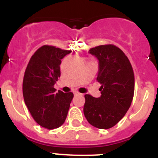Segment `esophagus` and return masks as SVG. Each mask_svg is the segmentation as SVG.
<instances>
[{
	"instance_id": "esophagus-1",
	"label": "esophagus",
	"mask_w": 158,
	"mask_h": 158,
	"mask_svg": "<svg viewBox=\"0 0 158 158\" xmlns=\"http://www.w3.org/2000/svg\"><path fill=\"white\" fill-rule=\"evenodd\" d=\"M74 95H81V93H79L78 92H75Z\"/></svg>"
}]
</instances>
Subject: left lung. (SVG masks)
Masks as SVG:
<instances>
[{"instance_id":"1","label":"left lung","mask_w":158,"mask_h":158,"mask_svg":"<svg viewBox=\"0 0 158 158\" xmlns=\"http://www.w3.org/2000/svg\"><path fill=\"white\" fill-rule=\"evenodd\" d=\"M99 61L96 80L101 85V96H85L84 114L92 126L109 129L123 118L134 97L135 75L129 59L112 44L100 45L89 51Z\"/></svg>"}]
</instances>
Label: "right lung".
Segmentation results:
<instances>
[{"instance_id":"obj_1","label":"right lung","mask_w":158,"mask_h":158,"mask_svg":"<svg viewBox=\"0 0 158 158\" xmlns=\"http://www.w3.org/2000/svg\"><path fill=\"white\" fill-rule=\"evenodd\" d=\"M71 51L44 45L32 55L24 73L23 95L25 104L36 123L51 130L66 118L73 93H55L54 84L61 76L62 59Z\"/></svg>"}]
</instances>
